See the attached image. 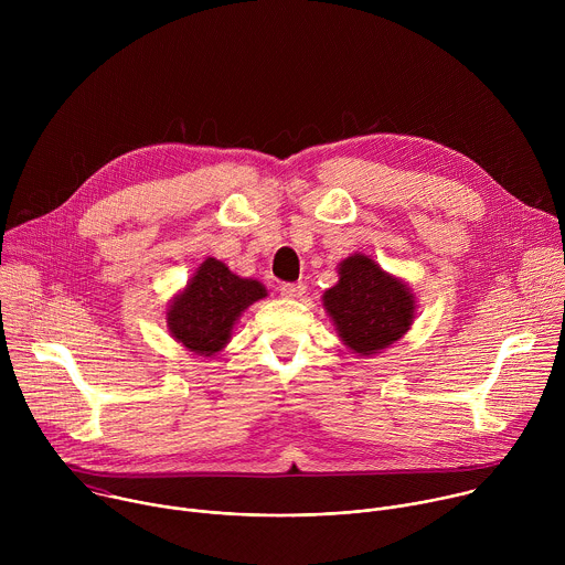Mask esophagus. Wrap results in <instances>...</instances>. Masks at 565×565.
Returning <instances> with one entry per match:
<instances>
[{
	"label": "esophagus",
	"instance_id": "obj_1",
	"mask_svg": "<svg viewBox=\"0 0 565 565\" xmlns=\"http://www.w3.org/2000/svg\"><path fill=\"white\" fill-rule=\"evenodd\" d=\"M279 290H281V295H284L286 299H299V297H303L306 286H303L301 281H297V284H281Z\"/></svg>",
	"mask_w": 565,
	"mask_h": 565
}]
</instances>
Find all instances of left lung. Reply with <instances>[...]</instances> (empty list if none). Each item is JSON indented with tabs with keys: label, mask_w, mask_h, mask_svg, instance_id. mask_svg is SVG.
<instances>
[{
	"label": "left lung",
	"mask_w": 565,
	"mask_h": 565,
	"mask_svg": "<svg viewBox=\"0 0 565 565\" xmlns=\"http://www.w3.org/2000/svg\"><path fill=\"white\" fill-rule=\"evenodd\" d=\"M340 281L321 297L340 340L358 355H375L405 335L416 317L412 288L366 255L338 266Z\"/></svg>",
	"instance_id": "8db88e82"
}]
</instances>
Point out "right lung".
Listing matches in <instances>:
<instances>
[{"label": "right lung", "mask_w": 565, "mask_h": 565, "mask_svg": "<svg viewBox=\"0 0 565 565\" xmlns=\"http://www.w3.org/2000/svg\"><path fill=\"white\" fill-rule=\"evenodd\" d=\"M266 295L262 281L238 277L223 262L207 257L172 299L168 329L188 351L212 358L230 342L241 312Z\"/></svg>", "instance_id": "obj_1"}]
</instances>
